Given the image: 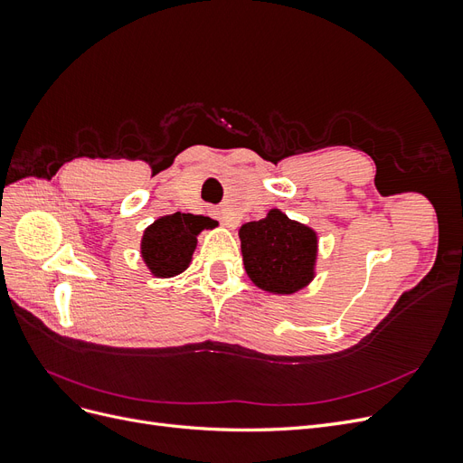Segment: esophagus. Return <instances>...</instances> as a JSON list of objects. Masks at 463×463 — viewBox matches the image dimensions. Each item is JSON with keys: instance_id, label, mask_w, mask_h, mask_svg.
Returning a JSON list of instances; mask_svg holds the SVG:
<instances>
[{"instance_id": "esophagus-1", "label": "esophagus", "mask_w": 463, "mask_h": 463, "mask_svg": "<svg viewBox=\"0 0 463 463\" xmlns=\"http://www.w3.org/2000/svg\"><path fill=\"white\" fill-rule=\"evenodd\" d=\"M210 213H213V216L218 218L226 228H235V222L228 216L226 210H222V208H210Z\"/></svg>"}]
</instances>
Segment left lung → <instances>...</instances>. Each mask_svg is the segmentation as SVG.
Segmentation results:
<instances>
[{
	"mask_svg": "<svg viewBox=\"0 0 463 463\" xmlns=\"http://www.w3.org/2000/svg\"><path fill=\"white\" fill-rule=\"evenodd\" d=\"M245 272L257 288L274 296H291L315 278L318 235L288 218L279 208L240 228Z\"/></svg>",
	"mask_w": 463,
	"mask_h": 463,
	"instance_id": "left-lung-1",
	"label": "left lung"
}]
</instances>
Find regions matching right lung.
Listing matches in <instances>:
<instances>
[{
  "mask_svg": "<svg viewBox=\"0 0 463 463\" xmlns=\"http://www.w3.org/2000/svg\"><path fill=\"white\" fill-rule=\"evenodd\" d=\"M214 220L194 214H167L154 220L141 240V257L156 278H174L189 269L197 237L203 230H213Z\"/></svg>",
  "mask_w": 463,
  "mask_h": 463,
  "instance_id": "right-lung-1",
  "label": "right lung"
}]
</instances>
